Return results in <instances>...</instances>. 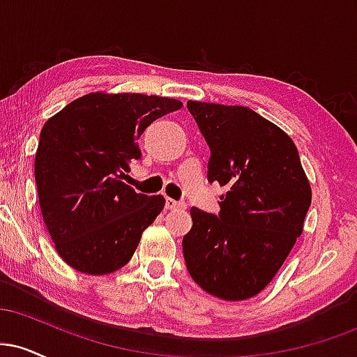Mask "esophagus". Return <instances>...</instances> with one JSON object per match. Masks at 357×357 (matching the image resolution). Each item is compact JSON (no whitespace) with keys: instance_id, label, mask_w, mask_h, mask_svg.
<instances>
[{"instance_id":"34e87169","label":"esophagus","mask_w":357,"mask_h":357,"mask_svg":"<svg viewBox=\"0 0 357 357\" xmlns=\"http://www.w3.org/2000/svg\"><path fill=\"white\" fill-rule=\"evenodd\" d=\"M166 208L167 210H184V208H186V204L181 202H176V199H173V198H166Z\"/></svg>"}]
</instances>
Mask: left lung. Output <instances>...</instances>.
Returning <instances> with one entry per match:
<instances>
[{
  "label": "left lung",
  "mask_w": 357,
  "mask_h": 357,
  "mask_svg": "<svg viewBox=\"0 0 357 357\" xmlns=\"http://www.w3.org/2000/svg\"><path fill=\"white\" fill-rule=\"evenodd\" d=\"M188 109L211 149L208 181L228 188L218 216L191 208L188 272L221 301H247L272 282L302 235L310 183L292 139L255 110L196 100Z\"/></svg>",
  "instance_id": "obj_1"
}]
</instances>
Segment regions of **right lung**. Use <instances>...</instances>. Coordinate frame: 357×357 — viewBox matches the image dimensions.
Listing matches in <instances>:
<instances>
[{"label":"right lung","mask_w":357,"mask_h":357,"mask_svg":"<svg viewBox=\"0 0 357 357\" xmlns=\"http://www.w3.org/2000/svg\"><path fill=\"white\" fill-rule=\"evenodd\" d=\"M183 102L144 93L90 92L45 122L35 155L40 210L56 253L77 272L107 275L136 252L166 199L121 181L139 137Z\"/></svg>","instance_id":"obj_1"}]
</instances>
